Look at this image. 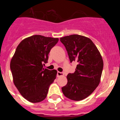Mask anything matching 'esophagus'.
<instances>
[{
	"instance_id": "esophagus-1",
	"label": "esophagus",
	"mask_w": 120,
	"mask_h": 120,
	"mask_svg": "<svg viewBox=\"0 0 120 120\" xmlns=\"http://www.w3.org/2000/svg\"><path fill=\"white\" fill-rule=\"evenodd\" d=\"M64 76V73H62V72L58 71V73H57V76H58V77H61V76Z\"/></svg>"
}]
</instances>
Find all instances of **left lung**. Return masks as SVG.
Listing matches in <instances>:
<instances>
[{
  "mask_svg": "<svg viewBox=\"0 0 120 120\" xmlns=\"http://www.w3.org/2000/svg\"><path fill=\"white\" fill-rule=\"evenodd\" d=\"M64 45L70 62L77 65L75 73L68 74L67 83L62 88L64 96L79 101L93 93L99 85L103 68V61L99 51L87 37L71 35L60 38Z\"/></svg>",
  "mask_w": 120,
  "mask_h": 120,
  "instance_id": "left-lung-1",
  "label": "left lung"
}]
</instances>
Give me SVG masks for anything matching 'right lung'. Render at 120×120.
Instances as JSON below:
<instances>
[{
    "mask_svg": "<svg viewBox=\"0 0 120 120\" xmlns=\"http://www.w3.org/2000/svg\"><path fill=\"white\" fill-rule=\"evenodd\" d=\"M57 38L35 35L24 39L17 47L10 63L15 86L22 96L32 103L47 97L56 79L57 71L44 68L50 51L58 42Z\"/></svg>",
    "mask_w": 120,
    "mask_h": 120,
    "instance_id": "right-lung-1",
    "label": "right lung"
}]
</instances>
